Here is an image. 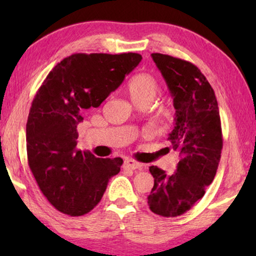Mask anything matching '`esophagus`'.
Listing matches in <instances>:
<instances>
[{
  "instance_id": "obj_1",
  "label": "esophagus",
  "mask_w": 256,
  "mask_h": 256,
  "mask_svg": "<svg viewBox=\"0 0 256 256\" xmlns=\"http://www.w3.org/2000/svg\"><path fill=\"white\" fill-rule=\"evenodd\" d=\"M124 166L126 168H129V169H132V170H142L143 169V164L138 162V160H132V158H127L124 160Z\"/></svg>"
}]
</instances>
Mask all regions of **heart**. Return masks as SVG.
<instances>
[{
	"mask_svg": "<svg viewBox=\"0 0 256 256\" xmlns=\"http://www.w3.org/2000/svg\"><path fill=\"white\" fill-rule=\"evenodd\" d=\"M158 82L150 73H138L128 84V92L135 104L152 102L158 92Z\"/></svg>",
	"mask_w": 256,
	"mask_h": 256,
	"instance_id": "b5f03b06",
	"label": "heart"
}]
</instances>
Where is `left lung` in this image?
I'll list each match as a JSON object with an SVG mask.
<instances>
[{
  "mask_svg": "<svg viewBox=\"0 0 256 256\" xmlns=\"http://www.w3.org/2000/svg\"><path fill=\"white\" fill-rule=\"evenodd\" d=\"M152 57L174 98L176 118L168 140L180 152V162L172 174L149 168L154 188L148 205L156 214L172 218L188 211L214 180L222 149V124L214 90L197 66L168 54Z\"/></svg>",
  "mask_w": 256,
  "mask_h": 256,
  "instance_id": "8db88e82",
  "label": "left lung"
}]
</instances>
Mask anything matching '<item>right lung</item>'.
Segmentation results:
<instances>
[{
	"label": "right lung",
	"instance_id": "add662e5",
	"mask_svg": "<svg viewBox=\"0 0 256 256\" xmlns=\"http://www.w3.org/2000/svg\"><path fill=\"white\" fill-rule=\"evenodd\" d=\"M138 54H74L52 68L34 98L26 122L30 170L50 204L65 214L96 208L124 160L76 149L82 114L99 107L138 62Z\"/></svg>",
	"mask_w": 256,
	"mask_h": 256
}]
</instances>
